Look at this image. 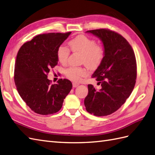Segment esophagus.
I'll return each instance as SVG.
<instances>
[{"label": "esophagus", "instance_id": "1", "mask_svg": "<svg viewBox=\"0 0 155 155\" xmlns=\"http://www.w3.org/2000/svg\"><path fill=\"white\" fill-rule=\"evenodd\" d=\"M78 85H79V83H78V82H73V86L74 88L77 87Z\"/></svg>", "mask_w": 155, "mask_h": 155}]
</instances>
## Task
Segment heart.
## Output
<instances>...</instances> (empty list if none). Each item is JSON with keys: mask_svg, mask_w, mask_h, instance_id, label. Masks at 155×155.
<instances>
[{"mask_svg": "<svg viewBox=\"0 0 155 155\" xmlns=\"http://www.w3.org/2000/svg\"><path fill=\"white\" fill-rule=\"evenodd\" d=\"M69 45L73 52L82 55V63L88 69L95 70L102 63L104 57V48L101 45L97 44L93 39L84 35H78L71 39L69 42ZM69 54V49L64 45H61L57 49V59L63 64L67 63ZM86 74V69L82 67H71L65 71L67 77L74 81H79Z\"/></svg>", "mask_w": 155, "mask_h": 155, "instance_id": "b5f03b06", "label": "heart"}]
</instances>
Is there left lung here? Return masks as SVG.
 I'll return each instance as SVG.
<instances>
[{
    "label": "left lung",
    "mask_w": 155,
    "mask_h": 155,
    "mask_svg": "<svg viewBox=\"0 0 155 155\" xmlns=\"http://www.w3.org/2000/svg\"><path fill=\"white\" fill-rule=\"evenodd\" d=\"M103 43L104 57L92 77L102 88L88 85L84 106L88 113L105 116L117 111L131 94L136 82L137 63L134 50L122 35L108 29L88 30Z\"/></svg>",
    "instance_id": "8db88e82"
}]
</instances>
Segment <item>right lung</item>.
<instances>
[{
  "instance_id": "add662e5",
  "label": "right lung",
  "mask_w": 155,
  "mask_h": 155,
  "mask_svg": "<svg viewBox=\"0 0 155 155\" xmlns=\"http://www.w3.org/2000/svg\"><path fill=\"white\" fill-rule=\"evenodd\" d=\"M71 32L36 35L21 45L14 67V82L21 98L35 113L49 115L59 111L73 87L71 82L61 78L51 84L50 69L58 63L57 49Z\"/></svg>"
}]
</instances>
